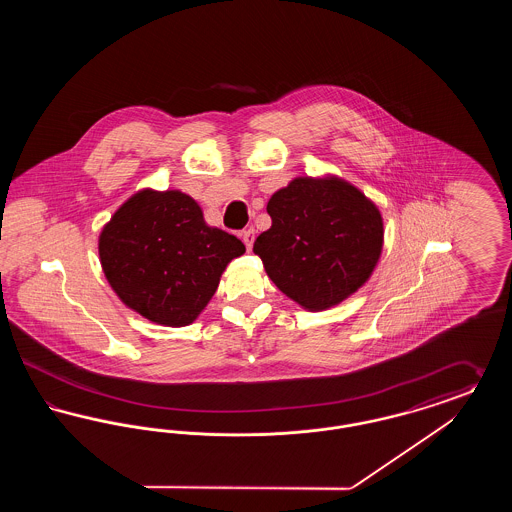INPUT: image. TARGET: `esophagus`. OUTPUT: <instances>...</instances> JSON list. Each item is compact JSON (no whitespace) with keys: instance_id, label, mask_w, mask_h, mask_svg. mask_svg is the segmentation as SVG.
Returning a JSON list of instances; mask_svg holds the SVG:
<instances>
[{"instance_id":"obj_1","label":"esophagus","mask_w":512,"mask_h":512,"mask_svg":"<svg viewBox=\"0 0 512 512\" xmlns=\"http://www.w3.org/2000/svg\"><path fill=\"white\" fill-rule=\"evenodd\" d=\"M242 240H244L245 247L251 249L253 242H255V230H253V228L245 230L244 234H242Z\"/></svg>"}]
</instances>
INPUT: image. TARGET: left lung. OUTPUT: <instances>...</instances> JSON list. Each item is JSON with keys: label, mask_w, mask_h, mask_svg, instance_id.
<instances>
[{"label": "left lung", "mask_w": 512, "mask_h": 512, "mask_svg": "<svg viewBox=\"0 0 512 512\" xmlns=\"http://www.w3.org/2000/svg\"><path fill=\"white\" fill-rule=\"evenodd\" d=\"M272 226L253 253L268 278L307 311L357 292L378 265L384 220L359 188L338 176H299L268 199Z\"/></svg>", "instance_id": "left-lung-1"}]
</instances>
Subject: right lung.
I'll return each instance as SVG.
<instances>
[{
	"instance_id": "right-lung-1",
	"label": "right lung",
	"mask_w": 512,
	"mask_h": 512,
	"mask_svg": "<svg viewBox=\"0 0 512 512\" xmlns=\"http://www.w3.org/2000/svg\"><path fill=\"white\" fill-rule=\"evenodd\" d=\"M103 274L122 303L163 326H188L207 307L228 263L245 253L232 234L207 226L178 190H140L99 234Z\"/></svg>"
}]
</instances>
